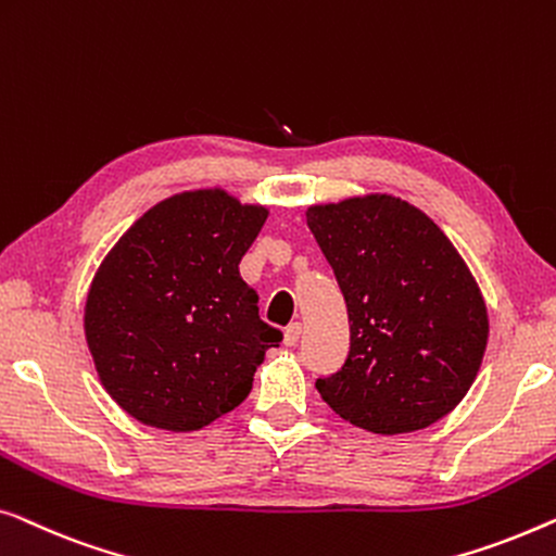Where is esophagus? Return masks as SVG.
Here are the masks:
<instances>
[{"mask_svg":"<svg viewBox=\"0 0 556 556\" xmlns=\"http://www.w3.org/2000/svg\"><path fill=\"white\" fill-rule=\"evenodd\" d=\"M300 334H302V323L287 325V327H285V345H287V348L296 345V340H300Z\"/></svg>","mask_w":556,"mask_h":556,"instance_id":"obj_1","label":"esophagus"}]
</instances>
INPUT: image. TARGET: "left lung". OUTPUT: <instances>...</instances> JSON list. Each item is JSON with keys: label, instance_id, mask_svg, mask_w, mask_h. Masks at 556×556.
Here are the masks:
<instances>
[{"label": "left lung", "instance_id": "obj_1", "mask_svg": "<svg viewBox=\"0 0 556 556\" xmlns=\"http://www.w3.org/2000/svg\"><path fill=\"white\" fill-rule=\"evenodd\" d=\"M345 294L350 353L323 401L357 428L424 431L464 401L489 342V315L464 256L424 211L388 193L307 208Z\"/></svg>", "mask_w": 556, "mask_h": 556}]
</instances>
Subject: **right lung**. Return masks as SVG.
Returning <instances> with one entry per match:
<instances>
[{"mask_svg": "<svg viewBox=\"0 0 556 556\" xmlns=\"http://www.w3.org/2000/svg\"><path fill=\"white\" fill-rule=\"evenodd\" d=\"M267 216L224 189L184 191L148 208L108 252L85 302V340L128 416L199 431L249 395L256 365L281 342L239 275Z\"/></svg>", "mask_w": 556, "mask_h": 556, "instance_id": "add662e5", "label": "right lung"}]
</instances>
